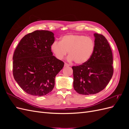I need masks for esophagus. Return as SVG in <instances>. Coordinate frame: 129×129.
<instances>
[{
	"label": "esophagus",
	"instance_id": "34e87169",
	"mask_svg": "<svg viewBox=\"0 0 129 129\" xmlns=\"http://www.w3.org/2000/svg\"><path fill=\"white\" fill-rule=\"evenodd\" d=\"M64 67H69V64L67 63H64Z\"/></svg>",
	"mask_w": 129,
	"mask_h": 129
}]
</instances>
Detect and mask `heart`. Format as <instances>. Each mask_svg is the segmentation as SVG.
Returning a JSON list of instances; mask_svg holds the SVG:
<instances>
[{
	"label": "heart",
	"instance_id": "1",
	"mask_svg": "<svg viewBox=\"0 0 129 129\" xmlns=\"http://www.w3.org/2000/svg\"><path fill=\"white\" fill-rule=\"evenodd\" d=\"M95 47L93 39L81 35H67L62 37L59 42L55 41L51 50L58 60H62L67 54V60L81 64L87 62L92 56Z\"/></svg>",
	"mask_w": 129,
	"mask_h": 129
}]
</instances>
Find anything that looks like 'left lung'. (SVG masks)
I'll return each mask as SVG.
<instances>
[{"label":"left lung","instance_id":"8db88e82","mask_svg":"<svg viewBox=\"0 0 129 129\" xmlns=\"http://www.w3.org/2000/svg\"><path fill=\"white\" fill-rule=\"evenodd\" d=\"M95 47L91 58L85 63L73 66V87L81 95H89L103 90L114 72L110 46L103 35L95 33Z\"/></svg>","mask_w":129,"mask_h":129}]
</instances>
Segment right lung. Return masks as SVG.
I'll return each mask as SVG.
<instances>
[{
    "instance_id": "right-lung-1",
    "label": "right lung",
    "mask_w": 129,
    "mask_h": 129,
    "mask_svg": "<svg viewBox=\"0 0 129 129\" xmlns=\"http://www.w3.org/2000/svg\"><path fill=\"white\" fill-rule=\"evenodd\" d=\"M54 36L50 31L36 30L23 37L15 50L13 76L28 94H49L55 85L56 75L63 67V62L53 56L51 51Z\"/></svg>"
}]
</instances>
